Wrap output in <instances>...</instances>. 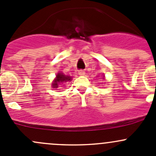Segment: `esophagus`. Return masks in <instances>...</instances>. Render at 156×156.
<instances>
[{"label": "esophagus", "mask_w": 156, "mask_h": 156, "mask_svg": "<svg viewBox=\"0 0 156 156\" xmlns=\"http://www.w3.org/2000/svg\"><path fill=\"white\" fill-rule=\"evenodd\" d=\"M78 74H79L80 75H83L85 74V72L83 71V70H79V71H78Z\"/></svg>", "instance_id": "1"}]
</instances>
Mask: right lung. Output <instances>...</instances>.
<instances>
[{
	"label": "right lung",
	"mask_w": 156,
	"mask_h": 156,
	"mask_svg": "<svg viewBox=\"0 0 156 156\" xmlns=\"http://www.w3.org/2000/svg\"><path fill=\"white\" fill-rule=\"evenodd\" d=\"M72 77L69 75H66L63 73H58L56 75V78L53 81L51 86L53 88H57L59 84L63 82H67V81H71Z\"/></svg>",
	"instance_id": "right-lung-1"
}]
</instances>
